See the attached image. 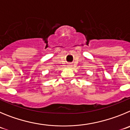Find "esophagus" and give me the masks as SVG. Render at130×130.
I'll list each match as a JSON object with an SVG mask.
<instances>
[{
	"label": "esophagus",
	"mask_w": 130,
	"mask_h": 130,
	"mask_svg": "<svg viewBox=\"0 0 130 130\" xmlns=\"http://www.w3.org/2000/svg\"><path fill=\"white\" fill-rule=\"evenodd\" d=\"M71 66H72V65H68V67H69V68H71Z\"/></svg>",
	"instance_id": "obj_1"
}]
</instances>
